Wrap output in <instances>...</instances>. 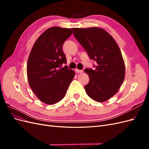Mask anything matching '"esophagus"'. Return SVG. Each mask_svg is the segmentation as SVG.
<instances>
[{"label": "esophagus", "instance_id": "obj_1", "mask_svg": "<svg viewBox=\"0 0 149 149\" xmlns=\"http://www.w3.org/2000/svg\"><path fill=\"white\" fill-rule=\"evenodd\" d=\"M75 71L76 72V73H82L83 72V70H78V69H76Z\"/></svg>", "mask_w": 149, "mask_h": 149}]
</instances>
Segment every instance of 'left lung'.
<instances>
[{"instance_id": "1", "label": "left lung", "mask_w": 149, "mask_h": 149, "mask_svg": "<svg viewBox=\"0 0 149 149\" xmlns=\"http://www.w3.org/2000/svg\"><path fill=\"white\" fill-rule=\"evenodd\" d=\"M72 30L90 58L97 63L95 70H84L89 77L85 91L94 101H107L118 92L125 78V63L118 45L107 31L100 27Z\"/></svg>"}]
</instances>
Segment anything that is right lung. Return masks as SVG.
Returning a JSON list of instances; mask_svg holds the SVG:
<instances>
[{"label": "right lung", "instance_id": "add662e5", "mask_svg": "<svg viewBox=\"0 0 149 149\" xmlns=\"http://www.w3.org/2000/svg\"><path fill=\"white\" fill-rule=\"evenodd\" d=\"M72 34L71 29L52 26L36 40L26 66L29 83L39 100L47 104L61 101L75 76L66 63L63 45Z\"/></svg>", "mask_w": 149, "mask_h": 149}]
</instances>
